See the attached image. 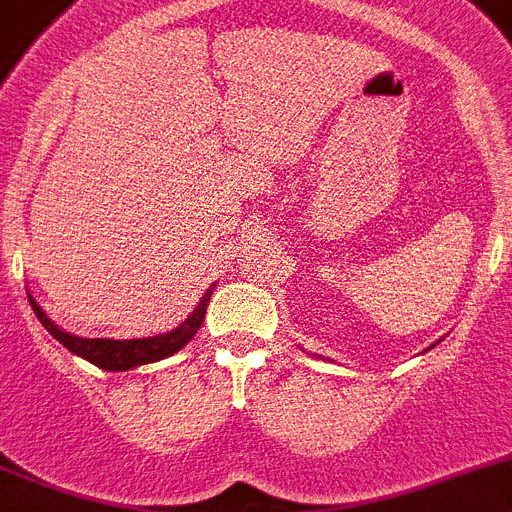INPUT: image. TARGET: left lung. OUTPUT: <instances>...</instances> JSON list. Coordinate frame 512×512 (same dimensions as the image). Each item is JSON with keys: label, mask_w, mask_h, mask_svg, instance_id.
Listing matches in <instances>:
<instances>
[{"label": "left lung", "mask_w": 512, "mask_h": 512, "mask_svg": "<svg viewBox=\"0 0 512 512\" xmlns=\"http://www.w3.org/2000/svg\"><path fill=\"white\" fill-rule=\"evenodd\" d=\"M431 348H434V345H431Z\"/></svg>", "instance_id": "left-lung-1"}]
</instances>
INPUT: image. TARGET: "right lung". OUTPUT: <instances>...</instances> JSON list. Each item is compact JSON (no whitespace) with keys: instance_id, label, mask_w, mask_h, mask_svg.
<instances>
[{"instance_id":"right-lung-1","label":"right lung","mask_w":512,"mask_h":512,"mask_svg":"<svg viewBox=\"0 0 512 512\" xmlns=\"http://www.w3.org/2000/svg\"><path fill=\"white\" fill-rule=\"evenodd\" d=\"M213 289L215 284H210L208 292L200 297L198 307L192 309L190 317H187L182 325H177L175 330L162 332V335L154 337H137V340H111V337L73 335V332H65L63 327L55 325L48 314H45V309L32 299L30 292H27V299H30L32 312L37 314V320H40L42 325H45V330H48L63 348H68L70 353L88 360V363L98 365V368L103 370H131L139 368V365L157 363V360L170 358L177 350L185 348L187 342L195 337V332L200 330V325H203L205 312H208V302L210 297H213Z\"/></svg>"}]
</instances>
